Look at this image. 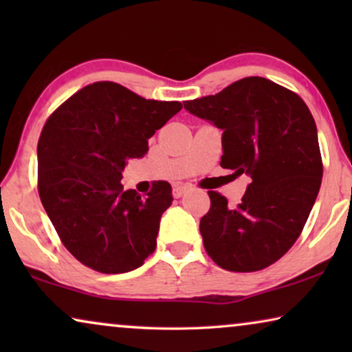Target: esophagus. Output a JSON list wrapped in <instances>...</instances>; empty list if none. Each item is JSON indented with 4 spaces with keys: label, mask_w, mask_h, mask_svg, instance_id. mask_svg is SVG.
Instances as JSON below:
<instances>
[{
    "label": "esophagus",
    "mask_w": 352,
    "mask_h": 352,
    "mask_svg": "<svg viewBox=\"0 0 352 352\" xmlns=\"http://www.w3.org/2000/svg\"><path fill=\"white\" fill-rule=\"evenodd\" d=\"M187 190H189V187L186 184H175L173 186V197H175V199H181Z\"/></svg>",
    "instance_id": "34e87169"
}]
</instances>
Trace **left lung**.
<instances>
[{
  "label": "left lung",
  "instance_id": "left-lung-1",
  "mask_svg": "<svg viewBox=\"0 0 352 352\" xmlns=\"http://www.w3.org/2000/svg\"><path fill=\"white\" fill-rule=\"evenodd\" d=\"M187 112L223 129L221 166L252 177L237 208L208 192L200 219L210 258L232 272H253L282 258L300 237L319 194L317 128L300 96L261 76L187 100Z\"/></svg>",
  "mask_w": 352,
  "mask_h": 352
}]
</instances>
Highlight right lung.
I'll use <instances>...</instances> for the list:
<instances>
[{"instance_id":"right-lung-1","label":"right lung","mask_w":352,"mask_h":352,"mask_svg":"<svg viewBox=\"0 0 352 352\" xmlns=\"http://www.w3.org/2000/svg\"><path fill=\"white\" fill-rule=\"evenodd\" d=\"M182 109L147 100L112 81L85 86L47 120L38 141V192L65 248L94 271L129 272L155 252L173 195L166 181L146 199L123 190L129 158Z\"/></svg>"}]
</instances>
